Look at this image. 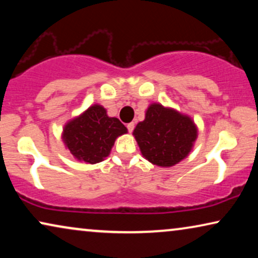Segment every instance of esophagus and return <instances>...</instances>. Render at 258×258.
<instances>
[{
    "label": "esophagus",
    "mask_w": 258,
    "mask_h": 258,
    "mask_svg": "<svg viewBox=\"0 0 258 258\" xmlns=\"http://www.w3.org/2000/svg\"><path fill=\"white\" fill-rule=\"evenodd\" d=\"M126 128H128V132L129 133H133L134 128H135V123H128V125H126Z\"/></svg>",
    "instance_id": "1"
}]
</instances>
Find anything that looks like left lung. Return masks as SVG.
<instances>
[{
	"instance_id": "left-lung-1",
	"label": "left lung",
	"mask_w": 258,
	"mask_h": 258,
	"mask_svg": "<svg viewBox=\"0 0 258 258\" xmlns=\"http://www.w3.org/2000/svg\"><path fill=\"white\" fill-rule=\"evenodd\" d=\"M133 134L148 161L169 168L188 156L197 139V128L189 116L153 103Z\"/></svg>"
}]
</instances>
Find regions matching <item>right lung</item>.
I'll use <instances>...</instances> for the list:
<instances>
[{
	"label": "right lung",
	"instance_id": "right-lung-1",
	"mask_svg": "<svg viewBox=\"0 0 258 258\" xmlns=\"http://www.w3.org/2000/svg\"><path fill=\"white\" fill-rule=\"evenodd\" d=\"M126 132L118 118L109 117L102 105L95 104L67 123L62 139L76 160L95 164L110 154L115 140Z\"/></svg>",
	"mask_w": 258,
	"mask_h": 258
}]
</instances>
